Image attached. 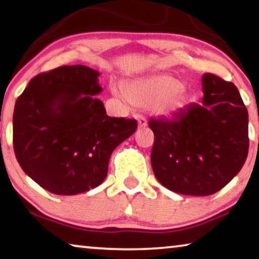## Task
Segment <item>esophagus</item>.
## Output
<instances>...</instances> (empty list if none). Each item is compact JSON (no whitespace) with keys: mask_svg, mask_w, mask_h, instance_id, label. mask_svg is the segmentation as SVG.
<instances>
[{"mask_svg":"<svg viewBox=\"0 0 259 259\" xmlns=\"http://www.w3.org/2000/svg\"><path fill=\"white\" fill-rule=\"evenodd\" d=\"M137 120H138V128H145L147 125L146 118L144 116H138Z\"/></svg>","mask_w":259,"mask_h":259,"instance_id":"34e87169","label":"esophagus"}]
</instances>
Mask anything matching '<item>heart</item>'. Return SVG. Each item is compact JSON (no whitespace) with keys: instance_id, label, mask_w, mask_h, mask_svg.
Instances as JSON below:
<instances>
[{"instance_id":"b5f03b06","label":"heart","mask_w":259,"mask_h":259,"mask_svg":"<svg viewBox=\"0 0 259 259\" xmlns=\"http://www.w3.org/2000/svg\"><path fill=\"white\" fill-rule=\"evenodd\" d=\"M113 92L125 101L152 109L159 116H173L191 102V96L174 77L155 75L114 84Z\"/></svg>"}]
</instances>
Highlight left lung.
Listing matches in <instances>:
<instances>
[{"label": "left lung", "mask_w": 259, "mask_h": 259, "mask_svg": "<svg viewBox=\"0 0 259 259\" xmlns=\"http://www.w3.org/2000/svg\"><path fill=\"white\" fill-rule=\"evenodd\" d=\"M202 89V105L192 104L171 120L149 121L155 178L188 196L223 189L241 170L249 150L248 110L236 86L204 73Z\"/></svg>", "instance_id": "left-lung-1"}]
</instances>
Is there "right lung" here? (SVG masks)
<instances>
[{
	"instance_id": "obj_1",
	"label": "right lung",
	"mask_w": 259,
	"mask_h": 259,
	"mask_svg": "<svg viewBox=\"0 0 259 259\" xmlns=\"http://www.w3.org/2000/svg\"><path fill=\"white\" fill-rule=\"evenodd\" d=\"M100 72L63 65L30 80L16 101L12 129L24 173L55 195L72 196L104 182L113 151L137 129L110 117L96 96Z\"/></svg>"
}]
</instances>
